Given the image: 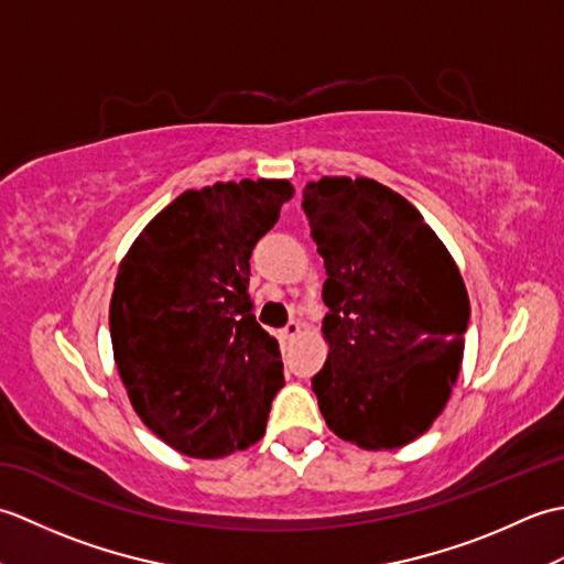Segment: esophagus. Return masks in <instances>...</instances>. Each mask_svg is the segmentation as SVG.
<instances>
[{
  "instance_id": "1",
  "label": "esophagus",
  "mask_w": 564,
  "mask_h": 564,
  "mask_svg": "<svg viewBox=\"0 0 564 564\" xmlns=\"http://www.w3.org/2000/svg\"><path fill=\"white\" fill-rule=\"evenodd\" d=\"M297 334H301V325H297V322H289V325L281 329V339L291 341V339L297 337Z\"/></svg>"
}]
</instances>
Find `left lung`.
Returning a JSON list of instances; mask_svg holds the SVG:
<instances>
[{"label": "left lung", "instance_id": "left-lung-1", "mask_svg": "<svg viewBox=\"0 0 564 564\" xmlns=\"http://www.w3.org/2000/svg\"><path fill=\"white\" fill-rule=\"evenodd\" d=\"M327 281L319 412L358 448H400L429 431L458 380L470 301L446 245L410 200L373 178L303 188Z\"/></svg>", "mask_w": 564, "mask_h": 564}]
</instances>
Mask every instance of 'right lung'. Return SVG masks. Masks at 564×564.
<instances>
[{"mask_svg":"<svg viewBox=\"0 0 564 564\" xmlns=\"http://www.w3.org/2000/svg\"><path fill=\"white\" fill-rule=\"evenodd\" d=\"M285 178L184 191L128 249L109 307L138 416L191 458L245 451L283 388L279 341L249 301L251 249L293 198Z\"/></svg>","mask_w":564,"mask_h":564,"instance_id":"1","label":"right lung"}]
</instances>
